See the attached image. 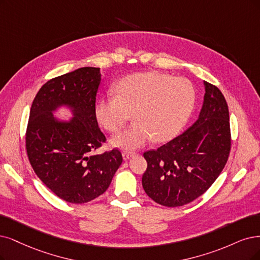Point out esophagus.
Returning <instances> with one entry per match:
<instances>
[{
    "mask_svg": "<svg viewBox=\"0 0 260 260\" xmlns=\"http://www.w3.org/2000/svg\"><path fill=\"white\" fill-rule=\"evenodd\" d=\"M133 155H134V153H132V152H123V153H122V156H123V159H124V160H126V159L131 158Z\"/></svg>",
    "mask_w": 260,
    "mask_h": 260,
    "instance_id": "34e87169",
    "label": "esophagus"
}]
</instances>
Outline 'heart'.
Returning <instances> with one entry per match:
<instances>
[{"label":"heart","mask_w":260,"mask_h":260,"mask_svg":"<svg viewBox=\"0 0 260 260\" xmlns=\"http://www.w3.org/2000/svg\"><path fill=\"white\" fill-rule=\"evenodd\" d=\"M117 96L96 102L95 115L109 132L122 128L133 113L131 126L112 137V146L135 150L154 138L164 142L184 126L195 105V90L185 78H174L158 72L124 77L115 85Z\"/></svg>","instance_id":"obj_1"}]
</instances>
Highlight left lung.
<instances>
[{
    "instance_id": "8db88e82",
    "label": "left lung",
    "mask_w": 260,
    "mask_h": 260,
    "mask_svg": "<svg viewBox=\"0 0 260 260\" xmlns=\"http://www.w3.org/2000/svg\"><path fill=\"white\" fill-rule=\"evenodd\" d=\"M205 96L197 121L182 135L143 153L147 195L165 207H180L203 195L224 169L230 152L229 111L224 95L204 81Z\"/></svg>"
}]
</instances>
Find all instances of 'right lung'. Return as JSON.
<instances>
[{"label":"right lung","mask_w":260,"mask_h":260,"mask_svg":"<svg viewBox=\"0 0 260 260\" xmlns=\"http://www.w3.org/2000/svg\"><path fill=\"white\" fill-rule=\"evenodd\" d=\"M102 81L99 67H81L46 82L33 101L25 136L26 153L37 177L71 204H84L104 194L122 164L117 149L92 154L106 141L95 115ZM62 108L72 115L54 113Z\"/></svg>","instance_id":"1"}]
</instances>
